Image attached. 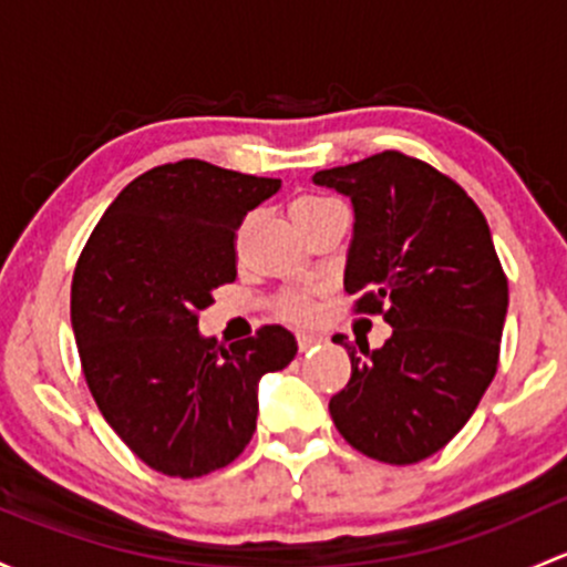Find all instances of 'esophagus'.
<instances>
[{
  "instance_id": "1",
  "label": "esophagus",
  "mask_w": 567,
  "mask_h": 567,
  "mask_svg": "<svg viewBox=\"0 0 567 567\" xmlns=\"http://www.w3.org/2000/svg\"><path fill=\"white\" fill-rule=\"evenodd\" d=\"M296 339H299L301 353H307V350H312L315 344L323 342V337H318V333H309V331H299V333H296Z\"/></svg>"
}]
</instances>
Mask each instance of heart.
I'll list each match as a JSON object with an SVG mask.
<instances>
[{"label": "heart", "instance_id": "obj_1", "mask_svg": "<svg viewBox=\"0 0 567 567\" xmlns=\"http://www.w3.org/2000/svg\"><path fill=\"white\" fill-rule=\"evenodd\" d=\"M329 204H337V200L326 198V195H299V198H293V204H290V217H299V214H307V212H315V208H323ZM282 309L285 315H290V318L296 320H307L309 315H312V299H309L307 293H288L282 299Z\"/></svg>", "mask_w": 567, "mask_h": 567}]
</instances>
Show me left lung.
Returning <instances> with one entry per match:
<instances>
[{
    "label": "left lung",
    "instance_id": "8db88e82",
    "mask_svg": "<svg viewBox=\"0 0 567 567\" xmlns=\"http://www.w3.org/2000/svg\"><path fill=\"white\" fill-rule=\"evenodd\" d=\"M312 182L353 200V312L383 315L393 329L361 353L333 337L348 348L350 380L331 396V419L361 454L415 464L454 440L494 380L508 277L475 200L424 159L389 148Z\"/></svg>",
    "mask_w": 567,
    "mask_h": 567
}]
</instances>
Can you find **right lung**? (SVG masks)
<instances>
[{
	"mask_svg": "<svg viewBox=\"0 0 567 567\" xmlns=\"http://www.w3.org/2000/svg\"><path fill=\"white\" fill-rule=\"evenodd\" d=\"M279 178L204 159L157 165L105 208L73 274L70 318L100 413L148 467L200 478L247 449L258 380L293 361L296 337L264 326L223 348L198 315L236 279V230Z\"/></svg>",
	"mask_w": 567,
	"mask_h": 567,
	"instance_id": "obj_1",
	"label": "right lung"
}]
</instances>
